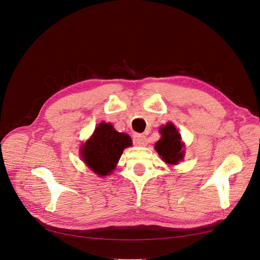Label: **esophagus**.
Instances as JSON below:
<instances>
[{
	"mask_svg": "<svg viewBox=\"0 0 260 260\" xmlns=\"http://www.w3.org/2000/svg\"><path fill=\"white\" fill-rule=\"evenodd\" d=\"M133 141H134V144L136 146H145L146 145V137L143 134H135L134 138H133Z\"/></svg>",
	"mask_w": 260,
	"mask_h": 260,
	"instance_id": "1",
	"label": "esophagus"
}]
</instances>
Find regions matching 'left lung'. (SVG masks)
<instances>
[{
	"instance_id": "obj_1",
	"label": "left lung",
	"mask_w": 260,
	"mask_h": 260,
	"mask_svg": "<svg viewBox=\"0 0 260 260\" xmlns=\"http://www.w3.org/2000/svg\"><path fill=\"white\" fill-rule=\"evenodd\" d=\"M159 132L161 137L155 146L159 156L165 162L169 165L179 164L184 157V150L181 135L179 134L176 126L170 122L160 127Z\"/></svg>"
}]
</instances>
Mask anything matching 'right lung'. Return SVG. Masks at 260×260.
I'll list each match as a JSON object with an SVG mask.
<instances>
[{
	"label": "right lung",
	"instance_id": "right-lung-1",
	"mask_svg": "<svg viewBox=\"0 0 260 260\" xmlns=\"http://www.w3.org/2000/svg\"><path fill=\"white\" fill-rule=\"evenodd\" d=\"M129 146L132 139L127 134L116 132L110 123H100L81 147V157L92 171L104 177L115 169L123 150Z\"/></svg>",
	"mask_w": 260,
	"mask_h": 260
}]
</instances>
